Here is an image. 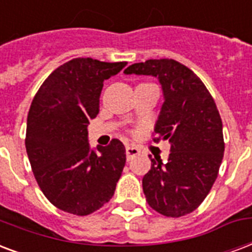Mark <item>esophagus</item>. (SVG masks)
Wrapping results in <instances>:
<instances>
[{
	"instance_id": "esophagus-1",
	"label": "esophagus",
	"mask_w": 252,
	"mask_h": 252,
	"mask_svg": "<svg viewBox=\"0 0 252 252\" xmlns=\"http://www.w3.org/2000/svg\"><path fill=\"white\" fill-rule=\"evenodd\" d=\"M126 158H128V160H132L134 156H137V155H139L140 149H137L136 147H130V145H126Z\"/></svg>"
}]
</instances>
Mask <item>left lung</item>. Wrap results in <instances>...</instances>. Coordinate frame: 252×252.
Segmentation results:
<instances>
[{
  "label": "left lung",
  "mask_w": 252,
  "mask_h": 252,
  "mask_svg": "<svg viewBox=\"0 0 252 252\" xmlns=\"http://www.w3.org/2000/svg\"><path fill=\"white\" fill-rule=\"evenodd\" d=\"M124 72L156 76L164 94L153 141L169 140L170 155L166 162L149 156L151 170L143 178L147 202L165 217L186 216L206 198L223 158L216 101L202 80L174 59H149Z\"/></svg>",
  "instance_id": "8db88e82"
}]
</instances>
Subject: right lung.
<instances>
[{
  "label": "right lung",
  "instance_id": "obj_1",
  "mask_svg": "<svg viewBox=\"0 0 252 252\" xmlns=\"http://www.w3.org/2000/svg\"><path fill=\"white\" fill-rule=\"evenodd\" d=\"M126 62L75 58L49 75L32 99L26 152L43 194L58 209L88 216L112 198L126 165V148L88 144L87 126L99 113L103 82Z\"/></svg>",
  "mask_w": 252,
  "mask_h": 252
}]
</instances>
